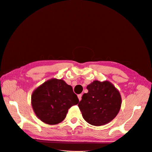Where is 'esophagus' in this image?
Instances as JSON below:
<instances>
[{"instance_id": "34e87169", "label": "esophagus", "mask_w": 152, "mask_h": 152, "mask_svg": "<svg viewBox=\"0 0 152 152\" xmlns=\"http://www.w3.org/2000/svg\"><path fill=\"white\" fill-rule=\"evenodd\" d=\"M82 94H80L78 95V99H79L80 101H81V99H82Z\"/></svg>"}]
</instances>
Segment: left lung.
Instances as JSON below:
<instances>
[{"label":"left lung","mask_w":152,"mask_h":152,"mask_svg":"<svg viewBox=\"0 0 152 152\" xmlns=\"http://www.w3.org/2000/svg\"><path fill=\"white\" fill-rule=\"evenodd\" d=\"M78 104L84 120L93 126H102L109 123L118 113L121 97L118 90L108 81L95 80L86 87Z\"/></svg>","instance_id":"obj_1"}]
</instances>
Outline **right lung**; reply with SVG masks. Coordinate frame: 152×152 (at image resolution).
Returning <instances> with one entry per match:
<instances>
[{
    "label": "right lung",
    "instance_id": "obj_1",
    "mask_svg": "<svg viewBox=\"0 0 152 152\" xmlns=\"http://www.w3.org/2000/svg\"><path fill=\"white\" fill-rule=\"evenodd\" d=\"M79 102L72 87L63 80L51 78L32 93L31 104L38 118L48 124H56L66 118L69 109Z\"/></svg>",
    "mask_w": 152,
    "mask_h": 152
}]
</instances>
